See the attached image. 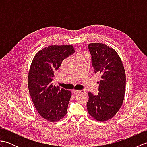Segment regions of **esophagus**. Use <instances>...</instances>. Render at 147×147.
I'll list each match as a JSON object with an SVG mask.
<instances>
[{
    "label": "esophagus",
    "instance_id": "34e87169",
    "mask_svg": "<svg viewBox=\"0 0 147 147\" xmlns=\"http://www.w3.org/2000/svg\"><path fill=\"white\" fill-rule=\"evenodd\" d=\"M84 91H85V90H72V92H73V93H74V94L77 95V94H78V93H80L83 92Z\"/></svg>",
    "mask_w": 147,
    "mask_h": 147
}]
</instances>
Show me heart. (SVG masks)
Returning a JSON list of instances; mask_svg holds the SVG:
<instances>
[{"label":"heart","mask_w":147,"mask_h":147,"mask_svg":"<svg viewBox=\"0 0 147 147\" xmlns=\"http://www.w3.org/2000/svg\"><path fill=\"white\" fill-rule=\"evenodd\" d=\"M84 53H85V52H80V53H79V54H78V55L77 56H78V55H81V54H84Z\"/></svg>","instance_id":"1"}]
</instances>
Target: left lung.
Instances as JSON below:
<instances>
[{"label":"left lung","instance_id":"1","mask_svg":"<svg viewBox=\"0 0 147 147\" xmlns=\"http://www.w3.org/2000/svg\"><path fill=\"white\" fill-rule=\"evenodd\" d=\"M92 64L95 73L101 75L97 95L88 92L87 110L98 121L113 117L124 100L126 89V74L123 64L114 49L100 43H90Z\"/></svg>","mask_w":147,"mask_h":147}]
</instances>
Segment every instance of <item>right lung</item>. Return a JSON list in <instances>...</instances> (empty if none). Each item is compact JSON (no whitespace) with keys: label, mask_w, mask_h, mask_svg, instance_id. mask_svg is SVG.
Returning <instances> with one entry per match:
<instances>
[{"label":"right lung","mask_w":147,"mask_h":147,"mask_svg":"<svg viewBox=\"0 0 147 147\" xmlns=\"http://www.w3.org/2000/svg\"><path fill=\"white\" fill-rule=\"evenodd\" d=\"M75 52L73 45H50L34 57L28 73V89L38 114L50 122L67 114L71 92L52 85L54 74L62 61Z\"/></svg>","instance_id":"right-lung-1"}]
</instances>
